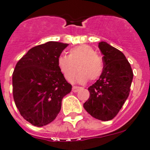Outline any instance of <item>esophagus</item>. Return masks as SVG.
I'll return each mask as SVG.
<instances>
[{
	"instance_id": "34e87169",
	"label": "esophagus",
	"mask_w": 150,
	"mask_h": 150,
	"mask_svg": "<svg viewBox=\"0 0 150 150\" xmlns=\"http://www.w3.org/2000/svg\"><path fill=\"white\" fill-rule=\"evenodd\" d=\"M81 87H77V86H73V87H72V91H73L74 93H77V92L79 90H81Z\"/></svg>"
}]
</instances>
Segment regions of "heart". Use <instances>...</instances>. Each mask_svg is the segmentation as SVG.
I'll list each match as a JSON object with an SVG mask.
<instances>
[{
  "label": "heart",
  "instance_id": "obj_1",
  "mask_svg": "<svg viewBox=\"0 0 150 150\" xmlns=\"http://www.w3.org/2000/svg\"><path fill=\"white\" fill-rule=\"evenodd\" d=\"M77 66L80 70L75 77L79 83H85L89 79L96 81L103 72V61L96 54L95 49L88 45H80L72 48L68 56L60 55L57 58V67L64 78L72 81L77 72Z\"/></svg>",
  "mask_w": 150,
  "mask_h": 150
}]
</instances>
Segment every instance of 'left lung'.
<instances>
[{"label": "left lung", "instance_id": "left-lung-1", "mask_svg": "<svg viewBox=\"0 0 150 150\" xmlns=\"http://www.w3.org/2000/svg\"><path fill=\"white\" fill-rule=\"evenodd\" d=\"M98 48L103 54V72L88 88L90 98L83 104V108L94 118L108 121L117 116L127 99L133 72L120 50L106 42H100Z\"/></svg>", "mask_w": 150, "mask_h": 150}]
</instances>
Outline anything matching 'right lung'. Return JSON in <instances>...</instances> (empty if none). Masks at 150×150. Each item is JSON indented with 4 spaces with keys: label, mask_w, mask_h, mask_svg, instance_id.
<instances>
[{
    "label": "right lung",
    "mask_w": 150,
    "mask_h": 150,
    "mask_svg": "<svg viewBox=\"0 0 150 150\" xmlns=\"http://www.w3.org/2000/svg\"><path fill=\"white\" fill-rule=\"evenodd\" d=\"M69 44L48 42L30 49L16 64L13 93L21 115L41 127L57 117L62 99L72 90L57 67V58Z\"/></svg>",
    "instance_id": "add662e5"
}]
</instances>
